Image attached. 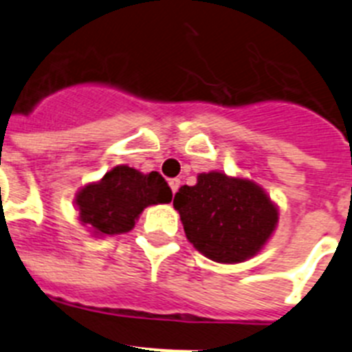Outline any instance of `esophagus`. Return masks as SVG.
<instances>
[{
  "instance_id": "1",
  "label": "esophagus",
  "mask_w": 352,
  "mask_h": 352,
  "mask_svg": "<svg viewBox=\"0 0 352 352\" xmlns=\"http://www.w3.org/2000/svg\"><path fill=\"white\" fill-rule=\"evenodd\" d=\"M179 178H170L169 179V186H170V190H173V194H176V192H178V188H179Z\"/></svg>"
}]
</instances>
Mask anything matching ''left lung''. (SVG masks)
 Masks as SVG:
<instances>
[{
	"mask_svg": "<svg viewBox=\"0 0 352 352\" xmlns=\"http://www.w3.org/2000/svg\"><path fill=\"white\" fill-rule=\"evenodd\" d=\"M183 229L201 254L217 263H241L256 256L275 231L278 211L250 179L204 173L194 186L174 195Z\"/></svg>",
	"mask_w": 352,
	"mask_h": 352,
	"instance_id": "8db88e82",
	"label": "left lung"
}]
</instances>
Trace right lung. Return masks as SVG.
Masks as SVG:
<instances>
[{"mask_svg": "<svg viewBox=\"0 0 352 352\" xmlns=\"http://www.w3.org/2000/svg\"><path fill=\"white\" fill-rule=\"evenodd\" d=\"M173 192L162 174H142L129 166H116L98 183L77 194L79 219L96 234L129 232L146 206L170 203Z\"/></svg>", "mask_w": 352, "mask_h": 352, "instance_id": "right-lung-1", "label": "right lung"}]
</instances>
